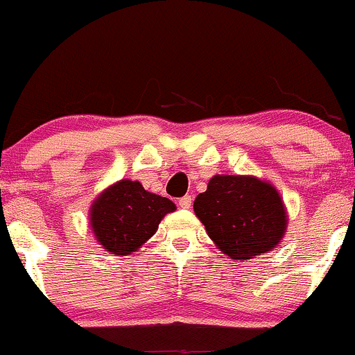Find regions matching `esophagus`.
<instances>
[{"instance_id":"obj_1","label":"esophagus","mask_w":355,"mask_h":355,"mask_svg":"<svg viewBox=\"0 0 355 355\" xmlns=\"http://www.w3.org/2000/svg\"><path fill=\"white\" fill-rule=\"evenodd\" d=\"M191 200H193V198H191V195H185V197H182L180 200H178V205H180L182 209H190Z\"/></svg>"}]
</instances>
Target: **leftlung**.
I'll return each instance as SVG.
<instances>
[{"label":"left lung","instance_id":"1","mask_svg":"<svg viewBox=\"0 0 355 355\" xmlns=\"http://www.w3.org/2000/svg\"><path fill=\"white\" fill-rule=\"evenodd\" d=\"M193 210L209 237L234 260L267 254L282 239L287 215L270 183L255 177L215 175Z\"/></svg>","mask_w":355,"mask_h":355}]
</instances>
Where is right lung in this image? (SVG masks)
I'll return each instance as SVG.
<instances>
[{
	"mask_svg": "<svg viewBox=\"0 0 355 355\" xmlns=\"http://www.w3.org/2000/svg\"><path fill=\"white\" fill-rule=\"evenodd\" d=\"M175 210L168 198L146 191L140 182L121 180L105 190L92 207V227L98 242L115 255L137 250Z\"/></svg>",
	"mask_w": 355,
	"mask_h": 355,
	"instance_id": "add662e5",
	"label": "right lung"
}]
</instances>
